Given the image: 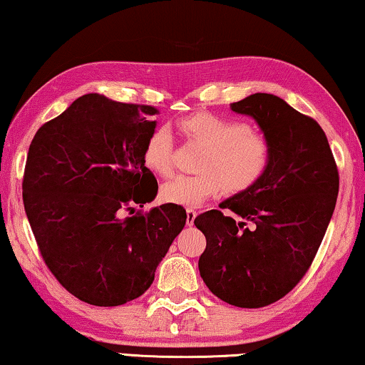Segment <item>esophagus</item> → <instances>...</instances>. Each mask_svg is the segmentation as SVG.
<instances>
[{
    "mask_svg": "<svg viewBox=\"0 0 365 365\" xmlns=\"http://www.w3.org/2000/svg\"><path fill=\"white\" fill-rule=\"evenodd\" d=\"M186 223H187V227H192L194 225V220H195V217H197V214H195V210H192V209H187L186 210Z\"/></svg>",
    "mask_w": 365,
    "mask_h": 365,
    "instance_id": "1",
    "label": "esophagus"
}]
</instances>
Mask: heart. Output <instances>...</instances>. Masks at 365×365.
<instances>
[{"mask_svg": "<svg viewBox=\"0 0 365 365\" xmlns=\"http://www.w3.org/2000/svg\"><path fill=\"white\" fill-rule=\"evenodd\" d=\"M179 128L189 140L205 147L200 156V173L179 175L163 184V199L173 204L197 207L220 194L225 187L240 192L261 178L269 161L267 140L238 120L215 114L189 115ZM143 163L158 176L175 170V137L170 127L160 125L150 133L143 147Z\"/></svg>", "mask_w": 365, "mask_h": 365, "instance_id": "heart-1", "label": "heart"}]
</instances>
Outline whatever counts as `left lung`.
Returning a JSON list of instances; mask_svg holds the SVG:
<instances>
[{
  "label": "left lung",
  "mask_w": 365,
  "mask_h": 365,
  "mask_svg": "<svg viewBox=\"0 0 365 365\" xmlns=\"http://www.w3.org/2000/svg\"><path fill=\"white\" fill-rule=\"evenodd\" d=\"M230 109L261 128L269 161L253 186L218 205L227 214L195 217L207 240L199 271L218 299L259 308L282 299L305 276L333 217L339 176L322 127L284 99L256 93ZM246 221L255 228L245 229Z\"/></svg>",
  "instance_id": "8db88e82"
}]
</instances>
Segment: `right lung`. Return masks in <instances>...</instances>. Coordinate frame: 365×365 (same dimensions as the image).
I'll return each instance as SVG.
<instances>
[{
	"label": "right lung",
	"instance_id": "right-lung-1",
	"mask_svg": "<svg viewBox=\"0 0 365 365\" xmlns=\"http://www.w3.org/2000/svg\"><path fill=\"white\" fill-rule=\"evenodd\" d=\"M156 114L151 106L89 93L31 142L26 215L50 271L86 304L117 307L142 295L186 225V210L176 204L125 215L158 192L143 163Z\"/></svg>",
	"mask_w": 365,
	"mask_h": 365
}]
</instances>
